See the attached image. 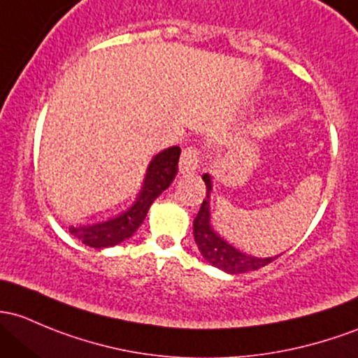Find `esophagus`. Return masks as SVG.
Instances as JSON below:
<instances>
[{
    "label": "esophagus",
    "instance_id": "obj_1",
    "mask_svg": "<svg viewBox=\"0 0 358 358\" xmlns=\"http://www.w3.org/2000/svg\"><path fill=\"white\" fill-rule=\"evenodd\" d=\"M199 168V150L195 148H187L180 157V173L182 175H190Z\"/></svg>",
    "mask_w": 358,
    "mask_h": 358
}]
</instances>
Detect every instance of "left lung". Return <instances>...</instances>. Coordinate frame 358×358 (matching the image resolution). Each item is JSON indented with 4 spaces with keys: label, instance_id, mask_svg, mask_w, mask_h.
<instances>
[{
    "label": "left lung",
    "instance_id": "1",
    "mask_svg": "<svg viewBox=\"0 0 358 358\" xmlns=\"http://www.w3.org/2000/svg\"><path fill=\"white\" fill-rule=\"evenodd\" d=\"M208 187L204 202H202L199 214L194 220V238L197 243L199 252L214 268L224 271L228 274H240L248 273V271H257L269 262H273L276 257H254L245 252L238 250L231 243L227 242L210 223V192H213V182L209 175L202 176Z\"/></svg>",
    "mask_w": 358,
    "mask_h": 358
}]
</instances>
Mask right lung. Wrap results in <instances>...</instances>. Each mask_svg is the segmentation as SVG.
<instances>
[{
	"instance_id": "right-lung-1",
	"label": "right lung",
	"mask_w": 358,
	"mask_h": 358,
	"mask_svg": "<svg viewBox=\"0 0 358 358\" xmlns=\"http://www.w3.org/2000/svg\"><path fill=\"white\" fill-rule=\"evenodd\" d=\"M182 149L173 145L161 150L152 157L145 171L144 183L138 192L137 199L130 208H127L118 216L110 217L108 221H101L96 224H82V227H70L69 231L77 236L82 243L94 248L115 247L123 240L130 238L138 227L144 223L148 210L154 201L171 185L178 173V159Z\"/></svg>"
}]
</instances>
